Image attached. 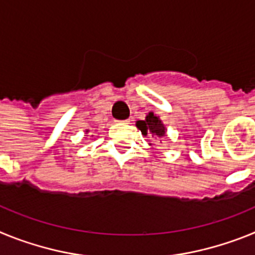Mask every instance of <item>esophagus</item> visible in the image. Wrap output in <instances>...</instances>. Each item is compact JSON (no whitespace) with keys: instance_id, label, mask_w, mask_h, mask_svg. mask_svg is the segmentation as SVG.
Instances as JSON below:
<instances>
[{"instance_id":"esophagus-1","label":"esophagus","mask_w":255,"mask_h":255,"mask_svg":"<svg viewBox=\"0 0 255 255\" xmlns=\"http://www.w3.org/2000/svg\"><path fill=\"white\" fill-rule=\"evenodd\" d=\"M120 123H123V124H126V125H128V124H131V120H130V119H128V120L120 121Z\"/></svg>"}]
</instances>
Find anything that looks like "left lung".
<instances>
[{
	"instance_id": "left-lung-1",
	"label": "left lung",
	"mask_w": 255,
	"mask_h": 255,
	"mask_svg": "<svg viewBox=\"0 0 255 255\" xmlns=\"http://www.w3.org/2000/svg\"><path fill=\"white\" fill-rule=\"evenodd\" d=\"M136 128L141 131V134L147 136L150 134L152 136H164L166 135V128L159 120L158 116H155L153 112H149L145 117V120L136 121Z\"/></svg>"
}]
</instances>
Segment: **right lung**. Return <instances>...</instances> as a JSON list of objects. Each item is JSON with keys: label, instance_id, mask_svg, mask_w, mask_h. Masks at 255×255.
Here are the masks:
<instances>
[{"label": "right lung", "instance_id": "add662e5", "mask_svg": "<svg viewBox=\"0 0 255 255\" xmlns=\"http://www.w3.org/2000/svg\"><path fill=\"white\" fill-rule=\"evenodd\" d=\"M87 131H88V130H87Z\"/></svg>", "mask_w": 255, "mask_h": 255}]
</instances>
